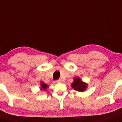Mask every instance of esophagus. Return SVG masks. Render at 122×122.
Returning a JSON list of instances; mask_svg holds the SVG:
<instances>
[{
    "label": "esophagus",
    "mask_w": 122,
    "mask_h": 122,
    "mask_svg": "<svg viewBox=\"0 0 122 122\" xmlns=\"http://www.w3.org/2000/svg\"><path fill=\"white\" fill-rule=\"evenodd\" d=\"M61 80H58L55 81V82H61Z\"/></svg>",
    "instance_id": "34e87169"
}]
</instances>
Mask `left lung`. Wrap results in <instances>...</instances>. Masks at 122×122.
Instances as JSON below:
<instances>
[{
	"instance_id": "obj_1",
	"label": "left lung",
	"mask_w": 122,
	"mask_h": 122,
	"mask_svg": "<svg viewBox=\"0 0 122 122\" xmlns=\"http://www.w3.org/2000/svg\"><path fill=\"white\" fill-rule=\"evenodd\" d=\"M71 86L75 90L79 92H83L86 88V84L78 77L74 79V81L71 84Z\"/></svg>"
}]
</instances>
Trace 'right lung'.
Returning a JSON list of instances; mask_svg holds the SVG:
<instances>
[{
  "label": "right lung",
  "mask_w": 122,
  "mask_h": 122,
  "mask_svg": "<svg viewBox=\"0 0 122 122\" xmlns=\"http://www.w3.org/2000/svg\"><path fill=\"white\" fill-rule=\"evenodd\" d=\"M41 89L42 90H45L46 89V88H47V85H46V84H45L44 82H41Z\"/></svg>",
  "instance_id": "1"
}]
</instances>
